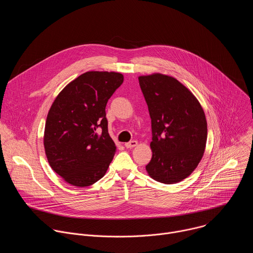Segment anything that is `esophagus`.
Instances as JSON below:
<instances>
[{"label": "esophagus", "mask_w": 253, "mask_h": 253, "mask_svg": "<svg viewBox=\"0 0 253 253\" xmlns=\"http://www.w3.org/2000/svg\"><path fill=\"white\" fill-rule=\"evenodd\" d=\"M137 144H138V142L136 140H132V141H130L128 143H125V147L126 148H133V147L137 146Z\"/></svg>", "instance_id": "1"}]
</instances>
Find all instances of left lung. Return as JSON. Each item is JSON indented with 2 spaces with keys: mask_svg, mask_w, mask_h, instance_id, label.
Returning a JSON list of instances; mask_svg holds the SVG:
<instances>
[{
  "mask_svg": "<svg viewBox=\"0 0 253 253\" xmlns=\"http://www.w3.org/2000/svg\"><path fill=\"white\" fill-rule=\"evenodd\" d=\"M139 85L151 118V178L164 184L188 177L200 162L207 140V122L195 96L173 77L140 76Z\"/></svg>",
  "mask_w": 253,
  "mask_h": 253,
  "instance_id": "1",
  "label": "left lung"
}]
</instances>
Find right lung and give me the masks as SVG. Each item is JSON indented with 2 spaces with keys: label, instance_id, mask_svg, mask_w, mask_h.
I'll use <instances>...</instances> for the list:
<instances>
[{
  "label": "right lung",
  "instance_id": "add662e5",
  "mask_svg": "<svg viewBox=\"0 0 253 253\" xmlns=\"http://www.w3.org/2000/svg\"><path fill=\"white\" fill-rule=\"evenodd\" d=\"M123 80L116 72H86L52 104L45 125V152L52 169L67 183L90 186L109 167L116 145L108 133L105 108Z\"/></svg>",
  "mask_w": 253,
  "mask_h": 253
}]
</instances>
